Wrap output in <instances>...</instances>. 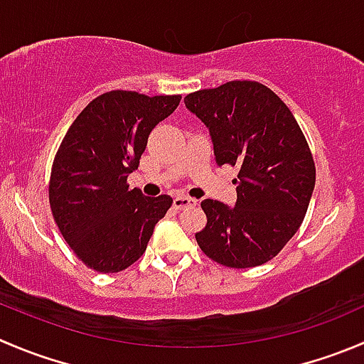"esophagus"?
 <instances>
[{
    "label": "esophagus",
    "mask_w": 364,
    "mask_h": 364,
    "mask_svg": "<svg viewBox=\"0 0 364 364\" xmlns=\"http://www.w3.org/2000/svg\"><path fill=\"white\" fill-rule=\"evenodd\" d=\"M174 208L176 210H185V208H192V206H196L197 204V200L196 199H192V197H186V196H178V197H174Z\"/></svg>",
    "instance_id": "obj_1"
}]
</instances>
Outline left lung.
Instances as JSON below:
<instances>
[{
  "label": "left lung",
  "mask_w": 364,
  "mask_h": 364,
  "mask_svg": "<svg viewBox=\"0 0 364 364\" xmlns=\"http://www.w3.org/2000/svg\"><path fill=\"white\" fill-rule=\"evenodd\" d=\"M208 128L215 164L238 167L235 206L204 199L196 232L217 263L250 268L277 256L301 228L315 188V161L287 105L257 81H229L185 97Z\"/></svg>",
  "instance_id": "left-lung-1"
}]
</instances>
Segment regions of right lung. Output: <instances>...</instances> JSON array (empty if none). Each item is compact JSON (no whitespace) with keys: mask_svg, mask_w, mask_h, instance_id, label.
I'll use <instances>...</instances> for the list:
<instances>
[{"mask_svg":"<svg viewBox=\"0 0 364 364\" xmlns=\"http://www.w3.org/2000/svg\"><path fill=\"white\" fill-rule=\"evenodd\" d=\"M181 96H144L112 90L76 117L58 147L49 179L56 225L77 257L103 274H115L146 252L171 196L129 190L147 139L178 108Z\"/></svg>","mask_w":364,"mask_h":364,"instance_id":"1","label":"right lung"}]
</instances>
